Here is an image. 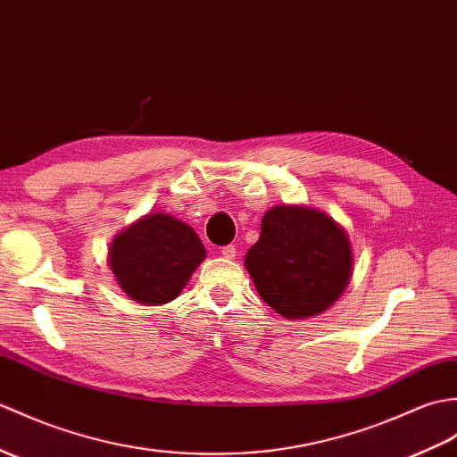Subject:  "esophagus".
<instances>
[{
  "label": "esophagus",
  "instance_id": "obj_1",
  "mask_svg": "<svg viewBox=\"0 0 457 457\" xmlns=\"http://www.w3.org/2000/svg\"><path fill=\"white\" fill-rule=\"evenodd\" d=\"M220 253H221V257H226V259H236L237 249H236V245H224L220 249Z\"/></svg>",
  "mask_w": 457,
  "mask_h": 457
}]
</instances>
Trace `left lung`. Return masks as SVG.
Listing matches in <instances>:
<instances>
[{
    "label": "left lung",
    "instance_id": "1",
    "mask_svg": "<svg viewBox=\"0 0 457 457\" xmlns=\"http://www.w3.org/2000/svg\"><path fill=\"white\" fill-rule=\"evenodd\" d=\"M261 298L288 320L325 312L343 294L353 267L345 229L313 208L274 206L245 254Z\"/></svg>",
    "mask_w": 457,
    "mask_h": 457
}]
</instances>
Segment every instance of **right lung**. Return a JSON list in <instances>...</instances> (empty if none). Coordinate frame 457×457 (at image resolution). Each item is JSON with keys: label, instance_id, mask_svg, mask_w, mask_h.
<instances>
[{"label": "right lung", "instance_id": "add662e5", "mask_svg": "<svg viewBox=\"0 0 457 457\" xmlns=\"http://www.w3.org/2000/svg\"><path fill=\"white\" fill-rule=\"evenodd\" d=\"M206 249L195 229L167 214H150L114 239L109 264L122 292L145 305L177 298Z\"/></svg>", "mask_w": 457, "mask_h": 457}]
</instances>
